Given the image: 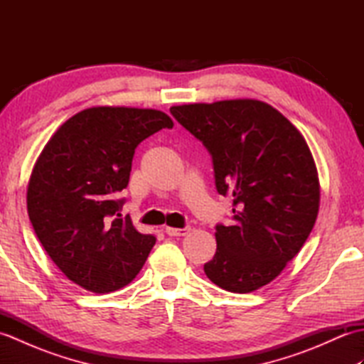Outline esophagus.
Segmentation results:
<instances>
[{"instance_id":"obj_1","label":"esophagus","mask_w":364,"mask_h":364,"mask_svg":"<svg viewBox=\"0 0 364 364\" xmlns=\"http://www.w3.org/2000/svg\"><path fill=\"white\" fill-rule=\"evenodd\" d=\"M191 231L189 227L186 228H172V227H166V233L168 236H186Z\"/></svg>"}]
</instances>
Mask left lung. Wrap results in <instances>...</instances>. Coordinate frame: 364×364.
Returning <instances> with one entry per match:
<instances>
[{"instance_id":"left-lung-1","label":"left lung","mask_w":364,"mask_h":364,"mask_svg":"<svg viewBox=\"0 0 364 364\" xmlns=\"http://www.w3.org/2000/svg\"><path fill=\"white\" fill-rule=\"evenodd\" d=\"M211 153L215 188L233 196V223L215 227L205 274L245 294L282 274L319 213L318 168L305 137L275 107L252 98L170 107Z\"/></svg>"}]
</instances>
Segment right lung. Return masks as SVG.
I'll list each match as a JSON object with an SVG mask.
<instances>
[{
    "label": "right lung",
    "mask_w": 364,
    "mask_h": 364,
    "mask_svg": "<svg viewBox=\"0 0 364 364\" xmlns=\"http://www.w3.org/2000/svg\"><path fill=\"white\" fill-rule=\"evenodd\" d=\"M166 112L94 106L68 119L37 158L26 205L45 252L75 284L95 294L117 291L136 278L156 237L122 218L136 146L162 128Z\"/></svg>",
    "instance_id": "add662e5"
}]
</instances>
